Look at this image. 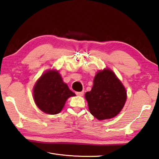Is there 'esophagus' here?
<instances>
[{
    "instance_id": "obj_1",
    "label": "esophagus",
    "mask_w": 159,
    "mask_h": 159,
    "mask_svg": "<svg viewBox=\"0 0 159 159\" xmlns=\"http://www.w3.org/2000/svg\"><path fill=\"white\" fill-rule=\"evenodd\" d=\"M75 94H76L77 96H83L84 91H82V92H75Z\"/></svg>"
}]
</instances>
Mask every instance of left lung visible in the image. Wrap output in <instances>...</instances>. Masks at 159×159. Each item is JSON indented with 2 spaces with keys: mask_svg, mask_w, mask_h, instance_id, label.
<instances>
[{
  "mask_svg": "<svg viewBox=\"0 0 159 159\" xmlns=\"http://www.w3.org/2000/svg\"><path fill=\"white\" fill-rule=\"evenodd\" d=\"M85 98L90 112L98 120H104L120 112L127 99V93L115 73L105 69L96 74L93 88L86 93Z\"/></svg>",
  "mask_w": 159,
  "mask_h": 159,
  "instance_id": "1",
  "label": "left lung"
}]
</instances>
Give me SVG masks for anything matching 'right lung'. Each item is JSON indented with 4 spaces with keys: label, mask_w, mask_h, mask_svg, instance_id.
I'll return each mask as SVG.
<instances>
[{
    "label": "right lung",
    "mask_w": 159,
    "mask_h": 159,
    "mask_svg": "<svg viewBox=\"0 0 159 159\" xmlns=\"http://www.w3.org/2000/svg\"><path fill=\"white\" fill-rule=\"evenodd\" d=\"M33 94L38 108L49 115L60 112L67 99L75 95L56 70H47L42 75L35 84Z\"/></svg>",
    "instance_id": "right-lung-1"
}]
</instances>
